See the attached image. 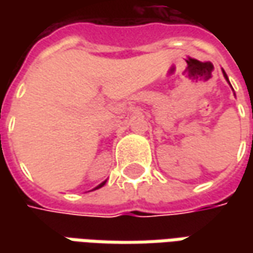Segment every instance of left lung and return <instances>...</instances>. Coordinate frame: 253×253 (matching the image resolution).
Masks as SVG:
<instances>
[{
  "instance_id": "8db88e82",
  "label": "left lung",
  "mask_w": 253,
  "mask_h": 253,
  "mask_svg": "<svg viewBox=\"0 0 253 253\" xmlns=\"http://www.w3.org/2000/svg\"><path fill=\"white\" fill-rule=\"evenodd\" d=\"M224 76H225V79H227V80H228V77H227V74L224 73Z\"/></svg>"
}]
</instances>
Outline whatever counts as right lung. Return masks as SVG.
Segmentation results:
<instances>
[{"label":"right lung","instance_id":"1","mask_svg":"<svg viewBox=\"0 0 253 253\" xmlns=\"http://www.w3.org/2000/svg\"><path fill=\"white\" fill-rule=\"evenodd\" d=\"M104 184H105V181H104V183H101V184H100V186H98V187H95V189H100V187H102V186H104ZM94 189V190H95Z\"/></svg>","mask_w":253,"mask_h":253}]
</instances>
